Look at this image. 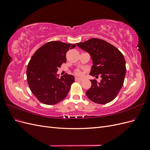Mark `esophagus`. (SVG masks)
Here are the masks:
<instances>
[{
    "instance_id": "34e87169",
    "label": "esophagus",
    "mask_w": 150,
    "mask_h": 150,
    "mask_svg": "<svg viewBox=\"0 0 150 150\" xmlns=\"http://www.w3.org/2000/svg\"><path fill=\"white\" fill-rule=\"evenodd\" d=\"M75 80L76 81H83V78H76Z\"/></svg>"
}]
</instances>
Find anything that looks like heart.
Segmentation results:
<instances>
[{"label":"heart","instance_id":"obj_1","mask_svg":"<svg viewBox=\"0 0 150 150\" xmlns=\"http://www.w3.org/2000/svg\"><path fill=\"white\" fill-rule=\"evenodd\" d=\"M78 74H79L80 73H79V72H78Z\"/></svg>","mask_w":150,"mask_h":150}]
</instances>
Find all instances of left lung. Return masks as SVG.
Wrapping results in <instances>:
<instances>
[{
    "label": "left lung",
    "mask_w": 150,
    "mask_h": 150,
    "mask_svg": "<svg viewBox=\"0 0 150 150\" xmlns=\"http://www.w3.org/2000/svg\"><path fill=\"white\" fill-rule=\"evenodd\" d=\"M89 54L93 61L90 74H99L101 79L90 80L91 87L86 92L88 98L98 104L112 101L119 93L126 75V62L122 54L105 40L93 38L76 44Z\"/></svg>",
    "instance_id": "1"
}]
</instances>
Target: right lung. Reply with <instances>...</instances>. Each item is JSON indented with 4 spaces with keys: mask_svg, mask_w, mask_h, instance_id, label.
I'll use <instances>...</instances> for the list:
<instances>
[{
    "mask_svg": "<svg viewBox=\"0 0 150 150\" xmlns=\"http://www.w3.org/2000/svg\"><path fill=\"white\" fill-rule=\"evenodd\" d=\"M75 44L51 41L44 44L34 54L27 68V79L31 92L38 100L53 105L64 99L74 82L72 75L59 78L57 71L66 62V54Z\"/></svg>",
    "mask_w": 150,
    "mask_h": 150,
    "instance_id": "1",
    "label": "right lung"
}]
</instances>
